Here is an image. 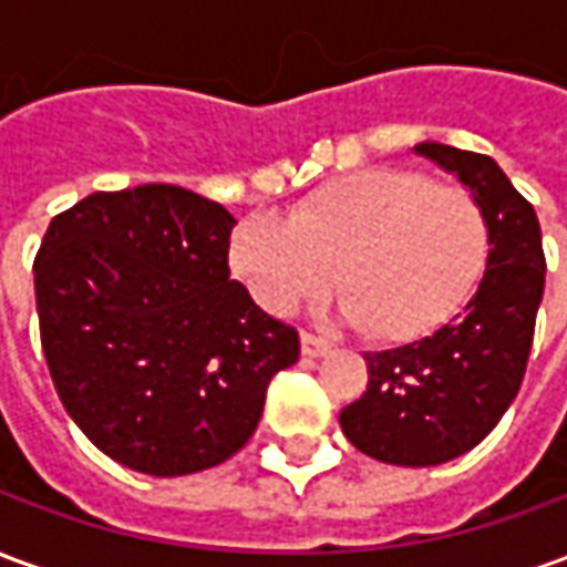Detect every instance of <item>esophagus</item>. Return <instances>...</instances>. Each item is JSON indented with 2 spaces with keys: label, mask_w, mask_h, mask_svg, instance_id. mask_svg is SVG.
<instances>
[{
  "label": "esophagus",
  "mask_w": 567,
  "mask_h": 567,
  "mask_svg": "<svg viewBox=\"0 0 567 567\" xmlns=\"http://www.w3.org/2000/svg\"><path fill=\"white\" fill-rule=\"evenodd\" d=\"M300 352L307 358H321L331 352V343L328 340H321L316 333H300Z\"/></svg>",
  "instance_id": "1"
}]
</instances>
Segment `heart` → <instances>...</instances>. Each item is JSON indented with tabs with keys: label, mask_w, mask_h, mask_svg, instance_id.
Segmentation results:
<instances>
[{
	"label": "heart",
	"mask_w": 567,
	"mask_h": 567,
	"mask_svg": "<svg viewBox=\"0 0 567 567\" xmlns=\"http://www.w3.org/2000/svg\"><path fill=\"white\" fill-rule=\"evenodd\" d=\"M488 224L467 190L406 169L333 178L282 218L251 215L230 236V267L276 316L343 295V316L380 343L437 331L474 295Z\"/></svg>",
	"instance_id": "heart-1"
}]
</instances>
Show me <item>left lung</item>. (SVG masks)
Masks as SVG:
<instances>
[{"label": "left lung", "instance_id": "8db88e82", "mask_svg": "<svg viewBox=\"0 0 567 567\" xmlns=\"http://www.w3.org/2000/svg\"><path fill=\"white\" fill-rule=\"evenodd\" d=\"M416 154L455 175L488 224L486 270L455 319L416 343L368 352V392L340 413L370 458L431 467L474 450L523 385L544 297V248L532 203L486 154L419 142Z\"/></svg>", "mask_w": 567, "mask_h": 567}]
</instances>
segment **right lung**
I'll use <instances>...</instances> for the list:
<instances>
[{
    "label": "right lung",
    "mask_w": 567,
    "mask_h": 567,
    "mask_svg": "<svg viewBox=\"0 0 567 567\" xmlns=\"http://www.w3.org/2000/svg\"><path fill=\"white\" fill-rule=\"evenodd\" d=\"M236 218L178 185L100 190L56 215L32 264L56 394L96 450L185 476L239 452L295 328L230 279Z\"/></svg>",
    "instance_id": "obj_1"
}]
</instances>
